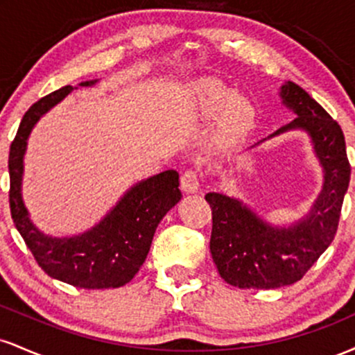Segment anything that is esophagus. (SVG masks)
<instances>
[{"label":"esophagus","mask_w":355,"mask_h":355,"mask_svg":"<svg viewBox=\"0 0 355 355\" xmlns=\"http://www.w3.org/2000/svg\"><path fill=\"white\" fill-rule=\"evenodd\" d=\"M180 187L185 193H195V191H198V187H200V183H198V175L191 172V170H187L180 178Z\"/></svg>","instance_id":"1"}]
</instances>
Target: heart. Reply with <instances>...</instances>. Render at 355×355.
Instances as JSON below:
<instances>
[{"label": "heart", "mask_w": 355, "mask_h": 355, "mask_svg": "<svg viewBox=\"0 0 355 355\" xmlns=\"http://www.w3.org/2000/svg\"><path fill=\"white\" fill-rule=\"evenodd\" d=\"M190 95L198 113L217 115L214 140L220 146H230L242 140L254 128L255 108L245 96L235 95L218 80L203 78L190 87Z\"/></svg>", "instance_id": "b5f03b06"}]
</instances>
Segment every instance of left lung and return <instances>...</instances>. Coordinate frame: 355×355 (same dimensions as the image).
Returning <instances> with one entry per match:
<instances>
[{
  "mask_svg": "<svg viewBox=\"0 0 355 355\" xmlns=\"http://www.w3.org/2000/svg\"><path fill=\"white\" fill-rule=\"evenodd\" d=\"M279 95L297 116L254 146L292 130L305 132L324 172V183L311 210L287 227L267 222L239 198L217 191L205 195L214 220L211 259L220 277L239 288H279L302 279L336 237L350 180L339 123L292 81H285Z\"/></svg>",
  "mask_w": 355,
  "mask_h": 355,
  "instance_id": "8db88e82",
  "label": "left lung"
}]
</instances>
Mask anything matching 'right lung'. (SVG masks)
<instances>
[{
    "label": "right lung",
    "instance_id": "obj_1",
    "mask_svg": "<svg viewBox=\"0 0 355 355\" xmlns=\"http://www.w3.org/2000/svg\"><path fill=\"white\" fill-rule=\"evenodd\" d=\"M89 80L78 87H93ZM78 87L50 93L24 113L10 146L11 217L38 266L53 279L80 288H116L128 284L144 266L160 220L182 198L178 173L166 170L135 183L92 229L70 237L44 234L30 218L21 197L28 138L44 113Z\"/></svg>",
    "mask_w": 355,
    "mask_h": 355
}]
</instances>
